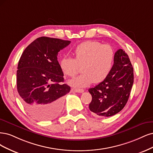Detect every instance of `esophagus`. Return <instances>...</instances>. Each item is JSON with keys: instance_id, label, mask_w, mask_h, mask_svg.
<instances>
[{"instance_id": "34e87169", "label": "esophagus", "mask_w": 153, "mask_h": 153, "mask_svg": "<svg viewBox=\"0 0 153 153\" xmlns=\"http://www.w3.org/2000/svg\"><path fill=\"white\" fill-rule=\"evenodd\" d=\"M73 90L76 93H82L85 91L83 89H81V88H74Z\"/></svg>"}]
</instances>
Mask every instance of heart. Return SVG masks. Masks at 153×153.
I'll return each mask as SVG.
<instances>
[{
    "label": "heart",
    "instance_id": "b5f03b06",
    "mask_svg": "<svg viewBox=\"0 0 153 153\" xmlns=\"http://www.w3.org/2000/svg\"><path fill=\"white\" fill-rule=\"evenodd\" d=\"M75 57H65L60 62L63 74L74 77L82 67V74L69 81L71 85L85 87L92 82L99 83L109 76L114 60V51L109 44L98 41H86L78 45L73 51Z\"/></svg>",
    "mask_w": 153,
    "mask_h": 153
}]
</instances>
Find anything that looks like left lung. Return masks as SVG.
Wrapping results in <instances>:
<instances>
[{"instance_id":"8db88e82","label":"left lung","mask_w":153,"mask_h":153,"mask_svg":"<svg viewBox=\"0 0 153 153\" xmlns=\"http://www.w3.org/2000/svg\"><path fill=\"white\" fill-rule=\"evenodd\" d=\"M134 79L130 58L120 49L114 54V64L109 76L88 90L92 96L90 110L102 117L114 116L121 111L128 100Z\"/></svg>"}]
</instances>
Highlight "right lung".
<instances>
[{"label": "right lung", "mask_w": 153, "mask_h": 153, "mask_svg": "<svg viewBox=\"0 0 153 153\" xmlns=\"http://www.w3.org/2000/svg\"><path fill=\"white\" fill-rule=\"evenodd\" d=\"M71 43L60 39L41 37L25 48L16 72L17 90L24 107L33 117L46 121L62 111L63 96L71 87L64 81L58 53Z\"/></svg>", "instance_id": "add662e5"}]
</instances>
